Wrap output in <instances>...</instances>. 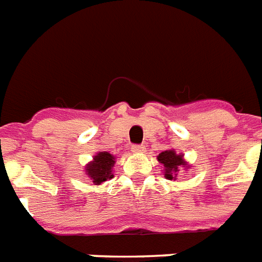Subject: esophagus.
Returning a JSON list of instances; mask_svg holds the SVG:
<instances>
[{
  "label": "esophagus",
  "mask_w": 262,
  "mask_h": 262,
  "mask_svg": "<svg viewBox=\"0 0 262 262\" xmlns=\"http://www.w3.org/2000/svg\"><path fill=\"white\" fill-rule=\"evenodd\" d=\"M132 152L133 154H143V152H145V147H143V145H132Z\"/></svg>",
  "instance_id": "esophagus-1"
}]
</instances>
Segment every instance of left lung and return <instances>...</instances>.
Wrapping results in <instances>:
<instances>
[{
    "label": "left lung",
    "instance_id": "1",
    "mask_svg": "<svg viewBox=\"0 0 262 262\" xmlns=\"http://www.w3.org/2000/svg\"><path fill=\"white\" fill-rule=\"evenodd\" d=\"M156 159L162 166H163V174L166 179H174L179 174L181 168H190V164L183 159V154H177L174 149H167V151L160 152L156 156Z\"/></svg>",
    "mask_w": 262,
    "mask_h": 262
}]
</instances>
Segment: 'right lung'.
<instances>
[{"label": "right lung", "mask_w": 262, "mask_h": 262, "mask_svg": "<svg viewBox=\"0 0 262 262\" xmlns=\"http://www.w3.org/2000/svg\"><path fill=\"white\" fill-rule=\"evenodd\" d=\"M115 164V156L110 152H98L92 160L85 164V175L94 182V185H102L114 177L113 167Z\"/></svg>", "instance_id": "right-lung-1"}]
</instances>
